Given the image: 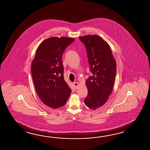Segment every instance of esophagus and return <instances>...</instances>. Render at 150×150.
Masks as SVG:
<instances>
[{
  "label": "esophagus",
  "mask_w": 150,
  "mask_h": 150,
  "mask_svg": "<svg viewBox=\"0 0 150 150\" xmlns=\"http://www.w3.org/2000/svg\"><path fill=\"white\" fill-rule=\"evenodd\" d=\"M74 87H75V88L76 89L78 88V86H79V84H78V83H76V82H74Z\"/></svg>",
  "instance_id": "obj_1"
}]
</instances>
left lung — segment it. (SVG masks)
<instances>
[{
	"label": "left lung",
	"mask_w": 150,
	"mask_h": 150,
	"mask_svg": "<svg viewBox=\"0 0 150 150\" xmlns=\"http://www.w3.org/2000/svg\"><path fill=\"white\" fill-rule=\"evenodd\" d=\"M86 48L92 76L86 80L88 95L84 101L89 109L96 110L105 105L115 82L116 62L107 42L97 35L80 36Z\"/></svg>",
	"instance_id": "obj_1"
}]
</instances>
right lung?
<instances>
[{"label": "right lung", "mask_w": 150, "mask_h": 150, "mask_svg": "<svg viewBox=\"0 0 150 150\" xmlns=\"http://www.w3.org/2000/svg\"><path fill=\"white\" fill-rule=\"evenodd\" d=\"M74 39L51 37L38 45L32 62V74L35 89L45 105L60 108L67 102L71 89L64 80L62 54Z\"/></svg>", "instance_id": "add662e5"}]
</instances>
